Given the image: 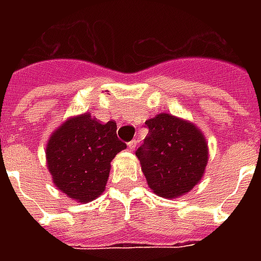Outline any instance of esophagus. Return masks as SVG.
I'll return each mask as SVG.
<instances>
[{"instance_id": "obj_1", "label": "esophagus", "mask_w": 261, "mask_h": 261, "mask_svg": "<svg viewBox=\"0 0 261 261\" xmlns=\"http://www.w3.org/2000/svg\"><path fill=\"white\" fill-rule=\"evenodd\" d=\"M136 147H137V140H133V141L128 142V148H130L131 151H133V149H136Z\"/></svg>"}]
</instances>
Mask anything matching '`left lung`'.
Instances as JSON below:
<instances>
[{"label": "left lung", "instance_id": "left-lung-1", "mask_svg": "<svg viewBox=\"0 0 261 261\" xmlns=\"http://www.w3.org/2000/svg\"><path fill=\"white\" fill-rule=\"evenodd\" d=\"M145 124L149 131L136 155L148 187L164 198L185 196L205 173L208 144L202 131L169 113L156 114Z\"/></svg>", "mask_w": 261, "mask_h": 261}]
</instances>
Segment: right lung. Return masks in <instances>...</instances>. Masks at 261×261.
<instances>
[{
  "instance_id": "1",
  "label": "right lung",
  "mask_w": 261,
  "mask_h": 261,
  "mask_svg": "<svg viewBox=\"0 0 261 261\" xmlns=\"http://www.w3.org/2000/svg\"><path fill=\"white\" fill-rule=\"evenodd\" d=\"M116 121L100 123L91 113L71 116L51 133L46 164L54 186L74 201H93L108 183L114 156L127 148Z\"/></svg>"
}]
</instances>
